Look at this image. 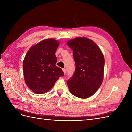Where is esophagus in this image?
Returning <instances> with one entry per match:
<instances>
[{
	"label": "esophagus",
	"instance_id": "34e87169",
	"mask_svg": "<svg viewBox=\"0 0 132 132\" xmlns=\"http://www.w3.org/2000/svg\"><path fill=\"white\" fill-rule=\"evenodd\" d=\"M62 70H63V71L64 73V74H66V72H67V70H66V69H65V68H63V69H62Z\"/></svg>",
	"mask_w": 132,
	"mask_h": 132
}]
</instances>
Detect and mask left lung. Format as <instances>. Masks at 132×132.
<instances>
[{"label":"left lung","instance_id":"obj_1","mask_svg":"<svg viewBox=\"0 0 132 132\" xmlns=\"http://www.w3.org/2000/svg\"><path fill=\"white\" fill-rule=\"evenodd\" d=\"M73 51L75 72L67 81L71 93L86 98L101 86L103 78L105 59L98 46L91 39L77 37L67 42Z\"/></svg>","mask_w":132,"mask_h":132}]
</instances>
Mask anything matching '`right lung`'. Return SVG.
Returning a JSON list of instances; mask_svg holds the SVG:
<instances>
[{
	"instance_id": "add662e5",
	"label": "right lung",
	"mask_w": 132,
	"mask_h": 132,
	"mask_svg": "<svg viewBox=\"0 0 132 132\" xmlns=\"http://www.w3.org/2000/svg\"><path fill=\"white\" fill-rule=\"evenodd\" d=\"M59 42L46 39L28 51L23 62V70L27 86L36 94H43L52 88L59 77L64 76L56 66L55 54Z\"/></svg>"
}]
</instances>
